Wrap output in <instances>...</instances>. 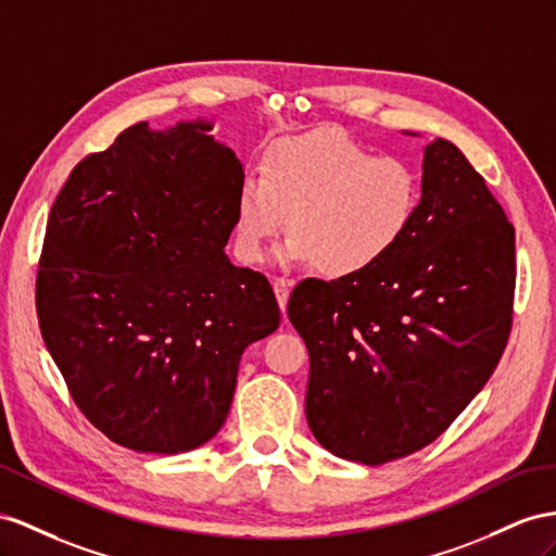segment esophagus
Returning <instances> with one entry per match:
<instances>
[{
	"instance_id": "1",
	"label": "esophagus",
	"mask_w": 556,
	"mask_h": 556,
	"mask_svg": "<svg viewBox=\"0 0 556 556\" xmlns=\"http://www.w3.org/2000/svg\"><path fill=\"white\" fill-rule=\"evenodd\" d=\"M273 287H275V293H277V301H279V307L283 312V317H287V303H289V295H291V289H293V279H289V277H275L273 279Z\"/></svg>"
}]
</instances>
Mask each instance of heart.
<instances>
[{"label":"heart","mask_w":556,"mask_h":556,"mask_svg":"<svg viewBox=\"0 0 556 556\" xmlns=\"http://www.w3.org/2000/svg\"><path fill=\"white\" fill-rule=\"evenodd\" d=\"M420 197L414 166L371 152L345 131L279 138L263 154V176L241 180L237 251L249 263L263 261L289 216L283 258L315 263L326 279H357L402 247Z\"/></svg>","instance_id":"1"}]
</instances>
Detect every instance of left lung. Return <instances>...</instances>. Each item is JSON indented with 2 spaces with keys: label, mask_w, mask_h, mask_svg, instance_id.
Listing matches in <instances>:
<instances>
[{
  "label": "left lung",
  "mask_w": 556,
  "mask_h": 556,
  "mask_svg": "<svg viewBox=\"0 0 556 556\" xmlns=\"http://www.w3.org/2000/svg\"><path fill=\"white\" fill-rule=\"evenodd\" d=\"M515 281V227L465 154L434 140L402 247L374 273L305 279L289 298L319 444L364 465L432 444L501 362Z\"/></svg>",
  "instance_id": "1"
}]
</instances>
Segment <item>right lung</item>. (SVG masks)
<instances>
[{
	"label": "right lung",
	"mask_w": 556,
	"mask_h": 556,
	"mask_svg": "<svg viewBox=\"0 0 556 556\" xmlns=\"http://www.w3.org/2000/svg\"><path fill=\"white\" fill-rule=\"evenodd\" d=\"M208 131L140 122L84 156L39 255V331L70 394L108 439L142 453L206 444L241 352L281 319L267 277L223 253L244 168Z\"/></svg>",
	"instance_id": "add662e5"
}]
</instances>
